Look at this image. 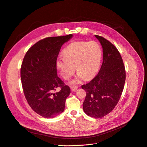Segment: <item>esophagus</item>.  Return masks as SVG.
<instances>
[{
  "label": "esophagus",
  "instance_id": "esophagus-1",
  "mask_svg": "<svg viewBox=\"0 0 147 147\" xmlns=\"http://www.w3.org/2000/svg\"><path fill=\"white\" fill-rule=\"evenodd\" d=\"M78 89V87L77 86H71V90L73 91V92H76L77 91Z\"/></svg>",
  "mask_w": 147,
  "mask_h": 147
}]
</instances>
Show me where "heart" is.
<instances>
[{
	"label": "heart",
	"mask_w": 147,
	"mask_h": 147,
	"mask_svg": "<svg viewBox=\"0 0 147 147\" xmlns=\"http://www.w3.org/2000/svg\"><path fill=\"white\" fill-rule=\"evenodd\" d=\"M102 51L96 41L74 42L63 51V57L57 59L56 65L65 80H68L75 71L78 73L71 82L73 85L81 83L85 77L90 79L99 70Z\"/></svg>",
	"instance_id": "heart-1"
}]
</instances>
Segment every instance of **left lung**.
<instances>
[{
    "instance_id": "left-lung-1",
    "label": "left lung",
    "mask_w": 147,
    "mask_h": 147,
    "mask_svg": "<svg viewBox=\"0 0 147 147\" xmlns=\"http://www.w3.org/2000/svg\"><path fill=\"white\" fill-rule=\"evenodd\" d=\"M103 48V63L99 72L89 83L82 86L86 96L83 104L88 116L100 118L113 110L123 90L126 73L121 55L105 38L95 35Z\"/></svg>"
}]
</instances>
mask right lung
Returning a JSON list of instances; mask_svg holds the SVG:
<instances>
[{"mask_svg":"<svg viewBox=\"0 0 147 147\" xmlns=\"http://www.w3.org/2000/svg\"><path fill=\"white\" fill-rule=\"evenodd\" d=\"M72 36L44 38L29 48L24 58L21 78L24 95L32 109L44 118H53L63 112L71 92L58 77L56 63L61 46ZM58 86L61 91L54 93Z\"/></svg>","mask_w":147,"mask_h":147,"instance_id":"right-lung-1","label":"right lung"}]
</instances>
